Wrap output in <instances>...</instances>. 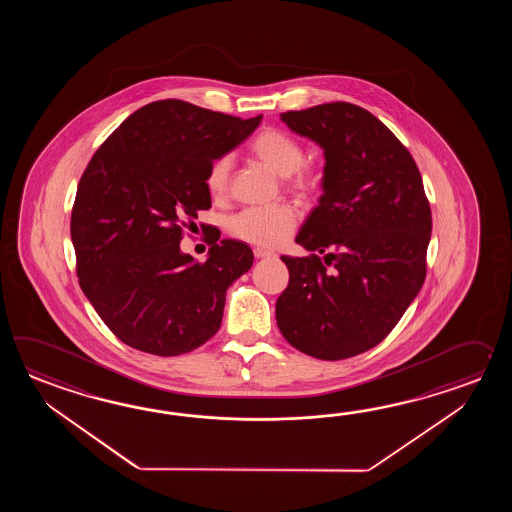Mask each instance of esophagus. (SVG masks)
<instances>
[{
  "mask_svg": "<svg viewBox=\"0 0 512 512\" xmlns=\"http://www.w3.org/2000/svg\"><path fill=\"white\" fill-rule=\"evenodd\" d=\"M254 258L256 260H263V258H274V254L271 251H265V249H254Z\"/></svg>",
  "mask_w": 512,
  "mask_h": 512,
  "instance_id": "1",
  "label": "esophagus"
}]
</instances>
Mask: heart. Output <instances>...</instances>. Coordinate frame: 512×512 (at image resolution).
Returning a JSON list of instances; mask_svg holds the SVG:
<instances>
[{
  "mask_svg": "<svg viewBox=\"0 0 512 512\" xmlns=\"http://www.w3.org/2000/svg\"><path fill=\"white\" fill-rule=\"evenodd\" d=\"M254 157L269 166L272 172L283 175L287 186L300 192L311 194L320 186V174L315 166L304 163V146L293 135L278 128L261 130L251 144ZM234 161L230 155H219L214 159L207 174L208 192L214 197L227 194L232 177ZM298 223V214L291 205L276 207L243 208L229 219L230 236L238 240L258 245V247H276L293 234Z\"/></svg>",
  "mask_w": 512,
  "mask_h": 512,
  "instance_id": "obj_1",
  "label": "heart"
}]
</instances>
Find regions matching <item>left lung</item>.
I'll use <instances>...</instances> for the list:
<instances>
[{"label":"left lung","mask_w":512,"mask_h":512,"mask_svg":"<svg viewBox=\"0 0 512 512\" xmlns=\"http://www.w3.org/2000/svg\"><path fill=\"white\" fill-rule=\"evenodd\" d=\"M282 120L324 148L326 166L320 205L296 236L311 254L282 256L276 322L305 355L349 359L388 337L421 291L430 203L412 153L370 111L329 102Z\"/></svg>","instance_id":"1"}]
</instances>
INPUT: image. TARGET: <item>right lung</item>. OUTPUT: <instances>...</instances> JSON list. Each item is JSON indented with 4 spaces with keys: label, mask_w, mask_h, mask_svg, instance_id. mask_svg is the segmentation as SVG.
Here are the masks:
<instances>
[{
    "label": "right lung",
    "mask_w": 512,
    "mask_h": 512,
    "mask_svg": "<svg viewBox=\"0 0 512 512\" xmlns=\"http://www.w3.org/2000/svg\"><path fill=\"white\" fill-rule=\"evenodd\" d=\"M185 100L131 113L87 164L71 212L78 283L124 344L175 357L221 326L230 283L251 269V247L212 236L196 263L179 243L212 205L208 168L258 128Z\"/></svg>",
    "instance_id": "right-lung-1"
}]
</instances>
